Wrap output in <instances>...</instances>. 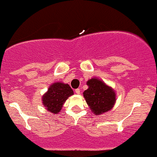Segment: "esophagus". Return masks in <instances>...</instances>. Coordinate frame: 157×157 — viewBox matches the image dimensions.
Returning <instances> with one entry per match:
<instances>
[{"label":"esophagus","instance_id":"1","mask_svg":"<svg viewBox=\"0 0 157 157\" xmlns=\"http://www.w3.org/2000/svg\"><path fill=\"white\" fill-rule=\"evenodd\" d=\"M75 93H77V94H80V89H76V90H75Z\"/></svg>","mask_w":157,"mask_h":157}]
</instances>
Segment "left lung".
I'll list each match as a JSON object with an SVG mask.
<instances>
[{"mask_svg": "<svg viewBox=\"0 0 157 157\" xmlns=\"http://www.w3.org/2000/svg\"><path fill=\"white\" fill-rule=\"evenodd\" d=\"M86 84L89 88L83 92V96L92 112L99 115L111 110L116 101L113 89L97 78L90 79Z\"/></svg>", "mask_w": 157, "mask_h": 157, "instance_id": "1", "label": "left lung"}]
</instances>
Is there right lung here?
Here are the masks:
<instances>
[{
  "label": "right lung",
  "instance_id": "add662e5",
  "mask_svg": "<svg viewBox=\"0 0 157 157\" xmlns=\"http://www.w3.org/2000/svg\"><path fill=\"white\" fill-rule=\"evenodd\" d=\"M73 94L74 91L68 84L57 82L51 85L48 91L43 95L42 103L49 112L57 114L61 112L63 104Z\"/></svg>",
  "mask_w": 157,
  "mask_h": 157
}]
</instances>
